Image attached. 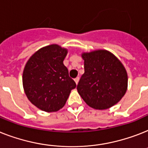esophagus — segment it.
Segmentation results:
<instances>
[{
    "mask_svg": "<svg viewBox=\"0 0 148 148\" xmlns=\"http://www.w3.org/2000/svg\"><path fill=\"white\" fill-rule=\"evenodd\" d=\"M79 80H80V77H77L74 79V81H75V83H76L77 84L78 82H79Z\"/></svg>",
    "mask_w": 148,
    "mask_h": 148,
    "instance_id": "obj_1",
    "label": "esophagus"
}]
</instances>
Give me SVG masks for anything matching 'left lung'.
I'll return each instance as SVG.
<instances>
[{"mask_svg": "<svg viewBox=\"0 0 148 148\" xmlns=\"http://www.w3.org/2000/svg\"><path fill=\"white\" fill-rule=\"evenodd\" d=\"M84 74L77 89L90 107L106 109L119 101L127 90L128 75L124 66L109 51L84 53Z\"/></svg>", "mask_w": 148, "mask_h": 148, "instance_id": "8db88e82", "label": "left lung"}]
</instances>
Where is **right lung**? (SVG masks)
<instances>
[{
	"label": "right lung",
	"instance_id": "1",
	"mask_svg": "<svg viewBox=\"0 0 148 148\" xmlns=\"http://www.w3.org/2000/svg\"><path fill=\"white\" fill-rule=\"evenodd\" d=\"M67 49L57 45L44 47L29 59L23 74L26 97L45 112H56L65 104L76 83L69 77L63 61Z\"/></svg>",
	"mask_w": 148,
	"mask_h": 148
}]
</instances>
